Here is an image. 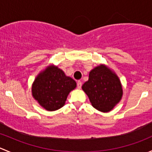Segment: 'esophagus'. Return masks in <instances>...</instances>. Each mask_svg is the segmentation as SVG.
Returning a JSON list of instances; mask_svg holds the SVG:
<instances>
[{
  "instance_id": "34e87169",
  "label": "esophagus",
  "mask_w": 152,
  "mask_h": 152,
  "mask_svg": "<svg viewBox=\"0 0 152 152\" xmlns=\"http://www.w3.org/2000/svg\"><path fill=\"white\" fill-rule=\"evenodd\" d=\"M82 82H81V81H78L77 82V87L79 89H80L81 87H82Z\"/></svg>"
}]
</instances>
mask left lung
<instances>
[{"mask_svg":"<svg viewBox=\"0 0 152 152\" xmlns=\"http://www.w3.org/2000/svg\"><path fill=\"white\" fill-rule=\"evenodd\" d=\"M96 110L107 113L120 102L123 94L118 77L104 65L95 67L90 72L89 79L82 85Z\"/></svg>","mask_w":152,"mask_h":152,"instance_id":"8db88e82","label":"left lung"}]
</instances>
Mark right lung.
I'll return each instance as SVG.
<instances>
[{"label": "right lung", "instance_id": "1", "mask_svg": "<svg viewBox=\"0 0 152 152\" xmlns=\"http://www.w3.org/2000/svg\"><path fill=\"white\" fill-rule=\"evenodd\" d=\"M76 87L73 79L65 76L57 67L52 66L36 78L32 86V95L45 110L54 111L63 107L67 95Z\"/></svg>", "mask_w": 152, "mask_h": 152}]
</instances>
